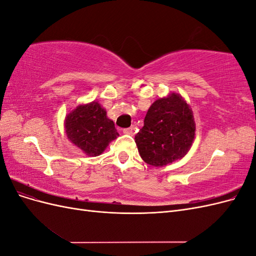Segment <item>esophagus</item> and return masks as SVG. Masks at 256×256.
<instances>
[{
	"label": "esophagus",
	"instance_id": "1",
	"mask_svg": "<svg viewBox=\"0 0 256 256\" xmlns=\"http://www.w3.org/2000/svg\"><path fill=\"white\" fill-rule=\"evenodd\" d=\"M122 132L125 134H129V136H132L134 134V127H129V128H125L122 130Z\"/></svg>",
	"mask_w": 256,
	"mask_h": 256
}]
</instances>
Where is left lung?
I'll list each match as a JSON object with an SVG mask.
<instances>
[{
  "mask_svg": "<svg viewBox=\"0 0 256 256\" xmlns=\"http://www.w3.org/2000/svg\"><path fill=\"white\" fill-rule=\"evenodd\" d=\"M194 136L196 122L190 106L180 94L172 92L150 106L134 140L147 164L164 166L184 157Z\"/></svg>",
  "mask_w": 256,
  "mask_h": 256,
  "instance_id": "1",
  "label": "left lung"
}]
</instances>
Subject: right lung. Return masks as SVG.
Segmentation results:
<instances>
[{"label": "right lung", "mask_w": 256, "mask_h": 256, "mask_svg": "<svg viewBox=\"0 0 256 256\" xmlns=\"http://www.w3.org/2000/svg\"><path fill=\"white\" fill-rule=\"evenodd\" d=\"M64 126L68 140L90 157L102 154L118 136L113 120L97 102L76 106L66 115Z\"/></svg>", "instance_id": "add662e5"}]
</instances>
